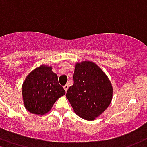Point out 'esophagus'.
I'll use <instances>...</instances> for the list:
<instances>
[{
  "mask_svg": "<svg viewBox=\"0 0 147 147\" xmlns=\"http://www.w3.org/2000/svg\"><path fill=\"white\" fill-rule=\"evenodd\" d=\"M68 87H69V86H68V84H66L65 86H64V89H65V90L66 91V92H67V90H68Z\"/></svg>",
  "mask_w": 147,
  "mask_h": 147,
  "instance_id": "1",
  "label": "esophagus"
}]
</instances>
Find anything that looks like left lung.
<instances>
[{"label":"left lung","mask_w":147,"mask_h":147,"mask_svg":"<svg viewBox=\"0 0 147 147\" xmlns=\"http://www.w3.org/2000/svg\"><path fill=\"white\" fill-rule=\"evenodd\" d=\"M73 79L74 84L67 91L66 97L78 116L94 120L111 102V81L98 65L89 61L76 64Z\"/></svg>","instance_id":"left-lung-1"}]
</instances>
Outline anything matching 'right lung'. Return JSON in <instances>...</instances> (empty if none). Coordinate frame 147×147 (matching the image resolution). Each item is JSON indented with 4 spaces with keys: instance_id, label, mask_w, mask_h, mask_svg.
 I'll use <instances>...</instances> for the list:
<instances>
[{
    "instance_id": "right-lung-1",
    "label": "right lung",
    "mask_w": 147,
    "mask_h": 147,
    "mask_svg": "<svg viewBox=\"0 0 147 147\" xmlns=\"http://www.w3.org/2000/svg\"><path fill=\"white\" fill-rule=\"evenodd\" d=\"M65 94L52 67L41 65L28 75L22 84V98L26 109L43 115L51 111L57 99Z\"/></svg>"
}]
</instances>
